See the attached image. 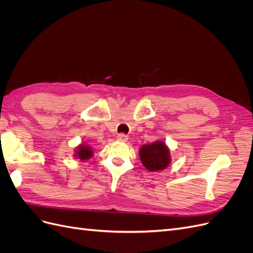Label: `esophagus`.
<instances>
[{"label": "esophagus", "instance_id": "1", "mask_svg": "<svg viewBox=\"0 0 253 253\" xmlns=\"http://www.w3.org/2000/svg\"><path fill=\"white\" fill-rule=\"evenodd\" d=\"M128 138H127V136L126 135V134H118L117 135V140L118 141H122V142H125V141H126Z\"/></svg>", "mask_w": 253, "mask_h": 253}]
</instances>
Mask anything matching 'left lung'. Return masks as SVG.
Segmentation results:
<instances>
[{"mask_svg": "<svg viewBox=\"0 0 253 253\" xmlns=\"http://www.w3.org/2000/svg\"><path fill=\"white\" fill-rule=\"evenodd\" d=\"M139 157L145 169L151 172L164 170L171 163L170 150L163 141L142 145L139 149Z\"/></svg>", "mask_w": 253, "mask_h": 253, "instance_id": "left-lung-1", "label": "left lung"}]
</instances>
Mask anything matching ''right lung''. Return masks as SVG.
I'll use <instances>...</instances> for the list:
<instances>
[{"instance_id": "1", "label": "right lung", "mask_w": 253, "mask_h": 253, "mask_svg": "<svg viewBox=\"0 0 253 253\" xmlns=\"http://www.w3.org/2000/svg\"><path fill=\"white\" fill-rule=\"evenodd\" d=\"M93 155H94L93 150H91V148L86 144L81 143L80 145H78L77 149H76L75 156L79 158L80 160H87Z\"/></svg>"}]
</instances>
